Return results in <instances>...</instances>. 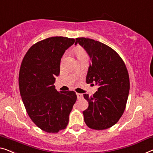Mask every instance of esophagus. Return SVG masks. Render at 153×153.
I'll return each instance as SVG.
<instances>
[{
	"mask_svg": "<svg viewBox=\"0 0 153 153\" xmlns=\"http://www.w3.org/2000/svg\"><path fill=\"white\" fill-rule=\"evenodd\" d=\"M76 95H77V99H78V100H80V99L82 98V97H83V95H82V94H81V93H76Z\"/></svg>",
	"mask_w": 153,
	"mask_h": 153,
	"instance_id": "34e87169",
	"label": "esophagus"
}]
</instances>
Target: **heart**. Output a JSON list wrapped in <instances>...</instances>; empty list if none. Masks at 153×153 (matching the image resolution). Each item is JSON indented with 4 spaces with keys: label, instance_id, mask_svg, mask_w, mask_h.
Listing matches in <instances>:
<instances>
[{
    "label": "heart",
    "instance_id": "1",
    "mask_svg": "<svg viewBox=\"0 0 153 153\" xmlns=\"http://www.w3.org/2000/svg\"><path fill=\"white\" fill-rule=\"evenodd\" d=\"M74 51L75 54L76 55L77 58H79V57H81V56H84V55H86V51H84V49L82 47H81L79 46H77L75 48V49H74Z\"/></svg>",
    "mask_w": 153,
    "mask_h": 153
}]
</instances>
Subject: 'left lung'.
<instances>
[{
  "label": "left lung",
  "instance_id": "obj_1",
  "mask_svg": "<svg viewBox=\"0 0 153 153\" xmlns=\"http://www.w3.org/2000/svg\"><path fill=\"white\" fill-rule=\"evenodd\" d=\"M77 43L91 58L86 83L98 86L93 96L84 94L88 102V108L83 111L84 122L91 129L109 128L119 121L126 108L130 89L126 65L115 50L104 43L77 38L75 45Z\"/></svg>",
  "mask_w": 153,
  "mask_h": 153
}]
</instances>
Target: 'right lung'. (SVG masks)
I'll return each instance as SVG.
<instances>
[{"instance_id":"right-lung-1","label":"right lung","mask_w":153,"mask_h":153,"mask_svg":"<svg viewBox=\"0 0 153 153\" xmlns=\"http://www.w3.org/2000/svg\"><path fill=\"white\" fill-rule=\"evenodd\" d=\"M74 42L62 36L40 40L29 48L20 65L18 84L24 106L32 122L47 133L66 128L77 100L76 92H59L53 85L61 58Z\"/></svg>"}]
</instances>
